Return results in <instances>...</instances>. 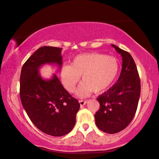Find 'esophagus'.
I'll return each mask as SVG.
<instances>
[{"label": "esophagus", "instance_id": "34e87169", "mask_svg": "<svg viewBox=\"0 0 159 159\" xmlns=\"http://www.w3.org/2000/svg\"><path fill=\"white\" fill-rule=\"evenodd\" d=\"M79 103H80V107H83L84 105H85L87 103V101L86 100H79Z\"/></svg>", "mask_w": 159, "mask_h": 159}]
</instances>
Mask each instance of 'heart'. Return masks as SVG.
Wrapping results in <instances>:
<instances>
[{"instance_id": "heart-1", "label": "heart", "mask_w": 159, "mask_h": 159, "mask_svg": "<svg viewBox=\"0 0 159 159\" xmlns=\"http://www.w3.org/2000/svg\"><path fill=\"white\" fill-rule=\"evenodd\" d=\"M119 70V63L113 56L98 52L80 54L74 57L71 65L62 66L60 71L61 83L65 88L73 93L79 82L76 95L84 98L93 92L101 93L107 90L116 80Z\"/></svg>"}]
</instances>
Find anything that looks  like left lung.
<instances>
[{
    "label": "left lung",
    "instance_id": "1",
    "mask_svg": "<svg viewBox=\"0 0 159 159\" xmlns=\"http://www.w3.org/2000/svg\"><path fill=\"white\" fill-rule=\"evenodd\" d=\"M122 57V67L117 82L97 100L100 109L95 114L97 127L109 134L127 127L135 115L141 93V83L136 64L130 53L112 44Z\"/></svg>",
    "mask_w": 159,
    "mask_h": 159
}]
</instances>
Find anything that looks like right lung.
<instances>
[{
  "mask_svg": "<svg viewBox=\"0 0 159 159\" xmlns=\"http://www.w3.org/2000/svg\"><path fill=\"white\" fill-rule=\"evenodd\" d=\"M61 48L42 46L24 64L20 79V96L30 120L43 133L63 136L72 130L80 104L64 89L58 77L43 79L39 69L44 64L63 63Z\"/></svg>",
  "mask_w": 159,
  "mask_h": 159,
  "instance_id": "add662e5",
  "label": "right lung"
}]
</instances>
